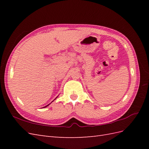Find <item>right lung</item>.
Returning <instances> with one entry per match:
<instances>
[{
	"mask_svg": "<svg viewBox=\"0 0 149 149\" xmlns=\"http://www.w3.org/2000/svg\"><path fill=\"white\" fill-rule=\"evenodd\" d=\"M56 98H57V97H56V98H55V100H56ZM49 104H48V105H47V106H45V107H47V106H48V105H49Z\"/></svg>",
	"mask_w": 149,
	"mask_h": 149,
	"instance_id": "right-lung-1",
	"label": "right lung"
}]
</instances>
